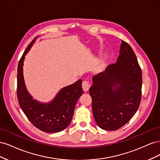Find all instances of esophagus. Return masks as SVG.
Here are the masks:
<instances>
[{"label":"esophagus","instance_id":"esophagus-1","mask_svg":"<svg viewBox=\"0 0 160 160\" xmlns=\"http://www.w3.org/2000/svg\"><path fill=\"white\" fill-rule=\"evenodd\" d=\"M82 88L84 91H88L90 88V83L88 81H83V83H82Z\"/></svg>","mask_w":160,"mask_h":160}]
</instances>
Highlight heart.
Returning <instances> with one entry per match:
<instances>
[{"mask_svg":"<svg viewBox=\"0 0 160 160\" xmlns=\"http://www.w3.org/2000/svg\"><path fill=\"white\" fill-rule=\"evenodd\" d=\"M103 62V61H102V62Z\"/></svg>","mask_w":160,"mask_h":160,"instance_id":"obj_1","label":"heart"}]
</instances>
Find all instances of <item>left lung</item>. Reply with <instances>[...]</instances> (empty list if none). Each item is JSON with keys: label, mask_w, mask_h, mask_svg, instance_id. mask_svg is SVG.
Wrapping results in <instances>:
<instances>
[{"label": "left lung", "mask_w": 160, "mask_h": 160, "mask_svg": "<svg viewBox=\"0 0 160 160\" xmlns=\"http://www.w3.org/2000/svg\"><path fill=\"white\" fill-rule=\"evenodd\" d=\"M142 86V70L137 57L132 48L122 41L115 63L95 75L89 89L98 126L113 131L126 124L139 108Z\"/></svg>", "instance_id": "1"}]
</instances>
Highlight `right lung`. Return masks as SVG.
Returning <instances> with one entry per match:
<instances>
[{
  "mask_svg": "<svg viewBox=\"0 0 160 160\" xmlns=\"http://www.w3.org/2000/svg\"><path fill=\"white\" fill-rule=\"evenodd\" d=\"M35 37L24 52L18 62L17 71V98L24 113L35 126L46 133H57L70 124L77 101L83 95L82 80L64 87L49 102H41L28 91L23 75L25 55L35 42Z\"/></svg>",
  "mask_w": 160,
  "mask_h": 160,
  "instance_id": "add662e5",
  "label": "right lung"
}]
</instances>
